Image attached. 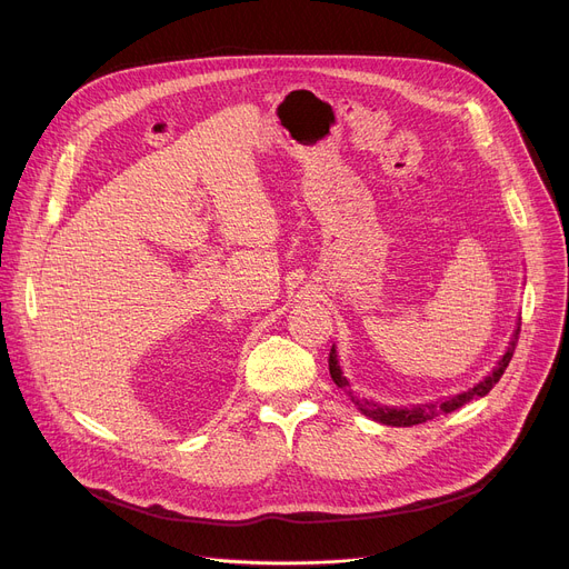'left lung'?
I'll use <instances>...</instances> for the list:
<instances>
[{
	"label": "left lung",
	"instance_id": "1",
	"mask_svg": "<svg viewBox=\"0 0 569 569\" xmlns=\"http://www.w3.org/2000/svg\"><path fill=\"white\" fill-rule=\"evenodd\" d=\"M519 331H521V322H519V327L515 329V336H512V340H510V348H508V352L503 355V359L497 363V368L491 370L480 385H476L473 389H469V391H465V393H460V396L446 398V400H441V402H437V405H416V407H409V409H407V407H405V409L380 407V405L368 402V400H366L363 405H359V402H357V405H359V409H361L366 416H370L372 421H380V423H385V426H398V428L419 426V423H426V421L435 419V416L456 411V409H460L462 405L471 402L473 398H482V396H487L491 389H495V385L501 380V375L506 372V368H508V363H510V359H512V355H515L517 340H519ZM329 372H331V380L336 382V387H340V389L350 387L346 377L340 375V366H338V361H336V350H333V348H331V352H329Z\"/></svg>",
	"mask_w": 569,
	"mask_h": 569
}]
</instances>
